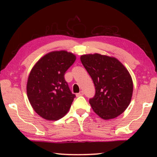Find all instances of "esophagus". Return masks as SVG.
Here are the masks:
<instances>
[{"label": "esophagus", "mask_w": 157, "mask_h": 157, "mask_svg": "<svg viewBox=\"0 0 157 157\" xmlns=\"http://www.w3.org/2000/svg\"><path fill=\"white\" fill-rule=\"evenodd\" d=\"M84 95V92L83 91H80L79 93H78V94H76V96L77 97H79V96H82V95Z\"/></svg>", "instance_id": "obj_1"}]
</instances>
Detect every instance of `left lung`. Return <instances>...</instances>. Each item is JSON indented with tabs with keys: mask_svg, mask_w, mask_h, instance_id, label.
<instances>
[{
	"mask_svg": "<svg viewBox=\"0 0 157 157\" xmlns=\"http://www.w3.org/2000/svg\"><path fill=\"white\" fill-rule=\"evenodd\" d=\"M80 60L95 85V94L89 100L94 112L104 120L123 113L133 93L132 79L127 69L116 58L98 53L82 55Z\"/></svg>",
	"mask_w": 157,
	"mask_h": 157,
	"instance_id": "left-lung-1",
	"label": "left lung"
}]
</instances>
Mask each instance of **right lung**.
Listing matches in <instances>:
<instances>
[{
	"mask_svg": "<svg viewBox=\"0 0 157 157\" xmlns=\"http://www.w3.org/2000/svg\"><path fill=\"white\" fill-rule=\"evenodd\" d=\"M76 56L66 50L52 51L42 57L28 76L27 95L33 109L48 121H57L68 112L75 95L64 79Z\"/></svg>",
	"mask_w": 157,
	"mask_h": 157,
	"instance_id": "add662e5",
	"label": "right lung"
}]
</instances>
